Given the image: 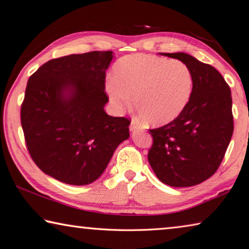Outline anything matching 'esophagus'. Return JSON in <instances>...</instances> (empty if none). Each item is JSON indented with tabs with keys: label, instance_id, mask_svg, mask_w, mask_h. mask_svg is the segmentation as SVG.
<instances>
[{
	"label": "esophagus",
	"instance_id": "esophagus-1",
	"mask_svg": "<svg viewBox=\"0 0 249 249\" xmlns=\"http://www.w3.org/2000/svg\"><path fill=\"white\" fill-rule=\"evenodd\" d=\"M139 128V125H138V123H137L136 121H131V123H130V125H129V129L131 130V131H134V130H136V129H138Z\"/></svg>",
	"mask_w": 249,
	"mask_h": 249
}]
</instances>
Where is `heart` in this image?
<instances>
[{"label": "heart", "instance_id": "heart-1", "mask_svg": "<svg viewBox=\"0 0 249 249\" xmlns=\"http://www.w3.org/2000/svg\"><path fill=\"white\" fill-rule=\"evenodd\" d=\"M194 75L184 62L152 54L121 57L106 91L118 110L130 104L146 123L160 126L174 121L186 109L194 92Z\"/></svg>", "mask_w": 249, "mask_h": 249}]
</instances>
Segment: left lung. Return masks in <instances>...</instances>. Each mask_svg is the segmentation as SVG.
Masks as SVG:
<instances>
[{"label":"left lung","mask_w":249,"mask_h":249,"mask_svg":"<svg viewBox=\"0 0 249 249\" xmlns=\"http://www.w3.org/2000/svg\"><path fill=\"white\" fill-rule=\"evenodd\" d=\"M184 62L194 75L188 106L174 121L150 129V165L163 184L189 187L217 171L232 134L233 115L228 83L213 66L184 52L160 53Z\"/></svg>","instance_id":"left-lung-1"}]
</instances>
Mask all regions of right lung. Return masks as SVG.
Wrapping results in <instances>:
<instances>
[{
    "label": "right lung",
    "instance_id": "1",
    "mask_svg": "<svg viewBox=\"0 0 249 249\" xmlns=\"http://www.w3.org/2000/svg\"><path fill=\"white\" fill-rule=\"evenodd\" d=\"M112 53L92 51L50 60L26 84L20 114L26 147L37 167L57 181H96L116 147L128 139L130 121L104 109Z\"/></svg>",
    "mask_w": 249,
    "mask_h": 249
}]
</instances>
